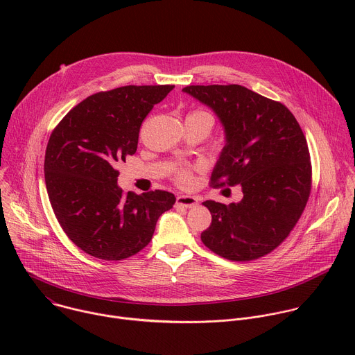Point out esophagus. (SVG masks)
Listing matches in <instances>:
<instances>
[{
  "instance_id": "1",
  "label": "esophagus",
  "mask_w": 355,
  "mask_h": 355,
  "mask_svg": "<svg viewBox=\"0 0 355 355\" xmlns=\"http://www.w3.org/2000/svg\"><path fill=\"white\" fill-rule=\"evenodd\" d=\"M175 204L177 207H182V208H195L198 205V199L191 195H180L177 196Z\"/></svg>"
}]
</instances>
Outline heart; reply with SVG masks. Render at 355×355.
I'll return each mask as SVG.
<instances>
[{"mask_svg": "<svg viewBox=\"0 0 355 355\" xmlns=\"http://www.w3.org/2000/svg\"><path fill=\"white\" fill-rule=\"evenodd\" d=\"M188 116H200V118H208V119L212 121L211 115L208 112H205V111H202V110H195ZM193 170L195 168H192V167H181V168H178L175 171V174H174L175 182L178 185H181V187H189L193 182Z\"/></svg>", "mask_w": 355, "mask_h": 355, "instance_id": "b5f03b06", "label": "heart"}]
</instances>
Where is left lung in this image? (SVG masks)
I'll list each match as a JSON object with an SVG mask.
<instances>
[{"label": "left lung", "mask_w": 355, "mask_h": 355, "mask_svg": "<svg viewBox=\"0 0 355 355\" xmlns=\"http://www.w3.org/2000/svg\"><path fill=\"white\" fill-rule=\"evenodd\" d=\"M211 107L226 132V146L211 187L240 184L243 199L205 200L211 226L200 240L230 261H252L275 250L293 230L312 189L308 141L293 114L278 101L239 84L184 88Z\"/></svg>", "instance_id": "obj_1"}]
</instances>
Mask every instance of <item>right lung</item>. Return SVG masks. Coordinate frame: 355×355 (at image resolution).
Here are the masks:
<instances>
[{
    "mask_svg": "<svg viewBox=\"0 0 355 355\" xmlns=\"http://www.w3.org/2000/svg\"><path fill=\"white\" fill-rule=\"evenodd\" d=\"M174 85H125L76 105L50 135L44 181L58 222L87 254L121 261L143 250L175 196L118 187L116 166L133 156L141 122Z\"/></svg>",
    "mask_w": 355,
    "mask_h": 355,
    "instance_id": "right-lung-1",
    "label": "right lung"
}]
</instances>
